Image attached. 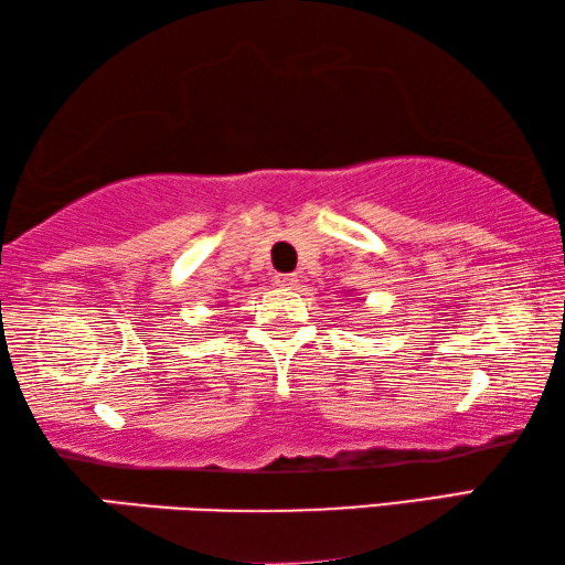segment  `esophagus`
I'll return each mask as SVG.
<instances>
[{
	"mask_svg": "<svg viewBox=\"0 0 565 565\" xmlns=\"http://www.w3.org/2000/svg\"><path fill=\"white\" fill-rule=\"evenodd\" d=\"M295 282H298V275H275V285H280V288H292Z\"/></svg>",
	"mask_w": 565,
	"mask_h": 565,
	"instance_id": "obj_1",
	"label": "esophagus"
}]
</instances>
